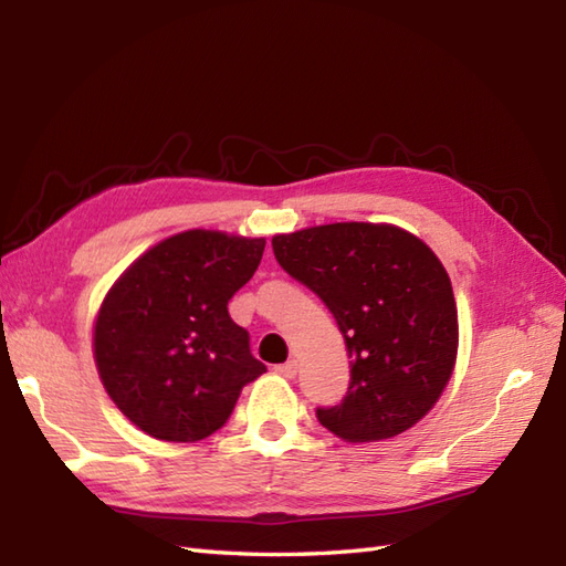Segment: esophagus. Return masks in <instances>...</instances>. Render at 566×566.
<instances>
[{"mask_svg": "<svg viewBox=\"0 0 566 566\" xmlns=\"http://www.w3.org/2000/svg\"><path fill=\"white\" fill-rule=\"evenodd\" d=\"M296 371H298V363H296V359H290V363H284V365H276V375H282V377H286V379L296 377Z\"/></svg>", "mask_w": 566, "mask_h": 566, "instance_id": "obj_1", "label": "esophagus"}]
</instances>
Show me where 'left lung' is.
<instances>
[{
  "mask_svg": "<svg viewBox=\"0 0 566 566\" xmlns=\"http://www.w3.org/2000/svg\"><path fill=\"white\" fill-rule=\"evenodd\" d=\"M276 262L316 292L350 353L340 406L318 408L347 442L413 428L438 403L457 363L450 276L423 240L391 223H328L272 238Z\"/></svg>",
  "mask_w": 566,
  "mask_h": 566,
  "instance_id": "8db88e82",
  "label": "left lung"
}]
</instances>
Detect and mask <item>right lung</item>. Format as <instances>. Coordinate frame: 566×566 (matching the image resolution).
<instances>
[{"mask_svg":"<svg viewBox=\"0 0 566 566\" xmlns=\"http://www.w3.org/2000/svg\"><path fill=\"white\" fill-rule=\"evenodd\" d=\"M264 238L185 231L130 262L106 292L92 350L118 411L150 438L197 442L268 371L228 302L262 260Z\"/></svg>","mask_w":566,"mask_h":566,"instance_id":"right-lung-1","label":"right lung"}]
</instances>
